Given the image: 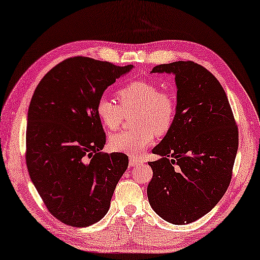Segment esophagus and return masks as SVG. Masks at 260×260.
I'll use <instances>...</instances> for the list:
<instances>
[{"label": "esophagus", "mask_w": 260, "mask_h": 260, "mask_svg": "<svg viewBox=\"0 0 260 260\" xmlns=\"http://www.w3.org/2000/svg\"><path fill=\"white\" fill-rule=\"evenodd\" d=\"M140 165V161L134 157H129V167H135V166Z\"/></svg>", "instance_id": "34e87169"}]
</instances>
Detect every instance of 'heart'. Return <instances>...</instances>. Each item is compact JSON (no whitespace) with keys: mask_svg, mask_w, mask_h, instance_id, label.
<instances>
[{"mask_svg":"<svg viewBox=\"0 0 260 260\" xmlns=\"http://www.w3.org/2000/svg\"><path fill=\"white\" fill-rule=\"evenodd\" d=\"M119 105L102 96L95 106L99 121L108 131L118 129L123 114H134L133 125L138 128L111 135V149L138 156L154 141L155 134L164 135L173 126L176 115V99L168 91H158L150 81H133L117 93Z\"/></svg>","mask_w":260,"mask_h":260,"instance_id":"heart-1","label":"heart"}]
</instances>
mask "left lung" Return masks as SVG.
Returning a JSON list of instances; mask_svg holds the SVG:
<instances>
[{"mask_svg": "<svg viewBox=\"0 0 260 260\" xmlns=\"http://www.w3.org/2000/svg\"><path fill=\"white\" fill-rule=\"evenodd\" d=\"M152 73L175 76L176 115L149 162L150 207L167 222L185 225L208 214L229 187L238 128L222 85L193 61L161 64Z\"/></svg>", "mask_w": 260, "mask_h": 260, "instance_id": "1", "label": "left lung"}]
</instances>
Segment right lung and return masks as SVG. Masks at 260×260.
Wrapping results in <instances>:
<instances>
[{
    "label": "right lung",
    "mask_w": 260,
    "mask_h": 260,
    "mask_svg": "<svg viewBox=\"0 0 260 260\" xmlns=\"http://www.w3.org/2000/svg\"><path fill=\"white\" fill-rule=\"evenodd\" d=\"M134 67L73 57L52 68L31 98L26 167L49 211L70 226L92 225L107 214L128 167L122 153H102L106 135L95 112L106 88Z\"/></svg>",
    "instance_id": "add662e5"
}]
</instances>
